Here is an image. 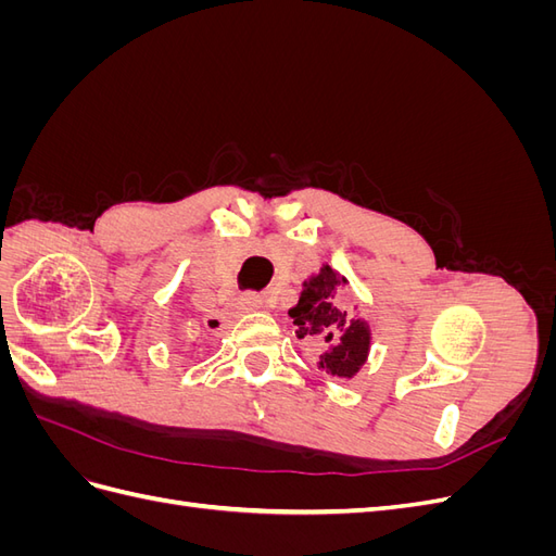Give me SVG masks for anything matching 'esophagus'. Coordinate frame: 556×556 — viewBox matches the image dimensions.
<instances>
[{"label":"esophagus","instance_id":"esophagus-1","mask_svg":"<svg viewBox=\"0 0 556 556\" xmlns=\"http://www.w3.org/2000/svg\"><path fill=\"white\" fill-rule=\"evenodd\" d=\"M264 306V301L257 294H243L237 304H233V311L237 313H252V311H260Z\"/></svg>","mask_w":556,"mask_h":556}]
</instances>
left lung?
I'll use <instances>...</instances> for the list:
<instances>
[{
    "label": "left lung",
    "mask_w": 556,
    "mask_h": 556,
    "mask_svg": "<svg viewBox=\"0 0 556 556\" xmlns=\"http://www.w3.org/2000/svg\"><path fill=\"white\" fill-rule=\"evenodd\" d=\"M348 280L329 264L311 276L301 290L299 304L290 308L299 339L323 345L317 368L333 378H352L366 364L371 348V329L362 317H352L339 301V290Z\"/></svg>",
    "instance_id": "1"
}]
</instances>
